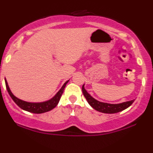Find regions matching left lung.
Here are the masks:
<instances>
[{"label": "left lung", "instance_id": "obj_1", "mask_svg": "<svg viewBox=\"0 0 153 153\" xmlns=\"http://www.w3.org/2000/svg\"><path fill=\"white\" fill-rule=\"evenodd\" d=\"M82 93H83V95L86 98V100H87L88 103L90 104V105H91L93 108H94L95 110L103 113L111 114L123 111V110H126V108H128V107L131 105L132 102L135 100H132L130 101H127V102H124L119 104H110L107 103V102H100V101L93 98V97L86 91V90L85 89L84 85L82 87Z\"/></svg>", "mask_w": 153, "mask_h": 153}]
</instances>
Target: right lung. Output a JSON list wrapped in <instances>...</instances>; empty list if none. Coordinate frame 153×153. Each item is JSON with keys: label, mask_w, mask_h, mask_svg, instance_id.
I'll use <instances>...</instances> for the list:
<instances>
[{"label": "right lung", "mask_w": 153, "mask_h": 153, "mask_svg": "<svg viewBox=\"0 0 153 153\" xmlns=\"http://www.w3.org/2000/svg\"><path fill=\"white\" fill-rule=\"evenodd\" d=\"M68 81L69 80H68V81H66L65 83H64L63 85L62 86V88H60V91H59L58 93H56V95H55L53 98H51V100L41 102H26V101L22 100L21 99L18 98V97L15 96V95L11 93V91H10V88H9L7 80H5V86H6L7 91H8L9 95L11 97L13 100L16 102V105H17L18 106H19L21 109L26 110V111L30 112V113L37 114L46 113V112H48L50 110H53L54 108H56V105L58 103L59 100H60V97H61L62 93H63L64 88H65L66 84L68 82Z\"/></svg>", "instance_id": "obj_1"}]
</instances>
